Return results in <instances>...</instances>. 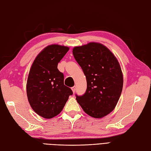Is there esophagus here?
Segmentation results:
<instances>
[{
  "label": "esophagus",
  "mask_w": 151,
  "mask_h": 151,
  "mask_svg": "<svg viewBox=\"0 0 151 151\" xmlns=\"http://www.w3.org/2000/svg\"><path fill=\"white\" fill-rule=\"evenodd\" d=\"M71 89H72V91H73V93H75V91H76V86H73V87H72L71 88Z\"/></svg>",
  "instance_id": "34e87169"
}]
</instances>
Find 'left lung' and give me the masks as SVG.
<instances>
[{
	"instance_id": "8db88e82",
	"label": "left lung",
	"mask_w": 151,
	"mask_h": 151,
	"mask_svg": "<svg viewBox=\"0 0 151 151\" xmlns=\"http://www.w3.org/2000/svg\"><path fill=\"white\" fill-rule=\"evenodd\" d=\"M72 52L87 81L84 94L76 95L77 101L89 116H107L116 107L123 89V76L118 60L107 47L98 42L76 46Z\"/></svg>"
}]
</instances>
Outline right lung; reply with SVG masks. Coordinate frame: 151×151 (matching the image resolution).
Masks as SVG:
<instances>
[{"instance_id":"right-lung-1","label":"right lung","mask_w":151,"mask_h":151,"mask_svg":"<svg viewBox=\"0 0 151 151\" xmlns=\"http://www.w3.org/2000/svg\"><path fill=\"white\" fill-rule=\"evenodd\" d=\"M69 47L47 46L37 56L27 83V94L32 109L40 116L51 119L62 112L72 89L64 85V76L58 64Z\"/></svg>"}]
</instances>
